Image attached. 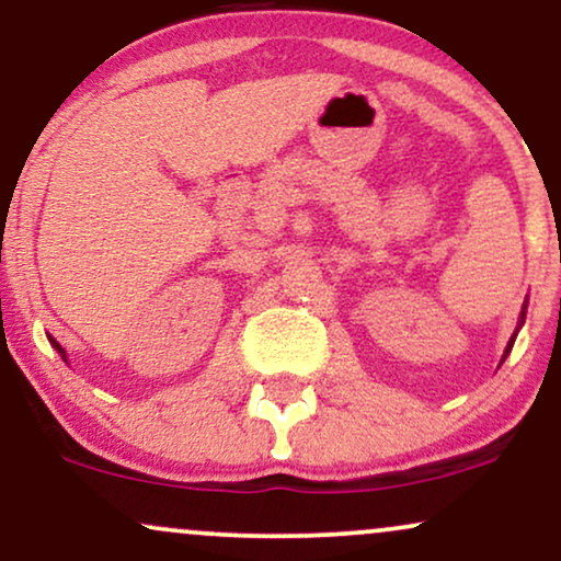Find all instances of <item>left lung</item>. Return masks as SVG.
Wrapping results in <instances>:
<instances>
[{
	"instance_id": "1",
	"label": "left lung",
	"mask_w": 561,
	"mask_h": 561,
	"mask_svg": "<svg viewBox=\"0 0 561 561\" xmlns=\"http://www.w3.org/2000/svg\"><path fill=\"white\" fill-rule=\"evenodd\" d=\"M519 324H525V308H523V313H519ZM514 337H517V332L512 334V340H508V345H506V351H504V358L508 356V353H512V345H514ZM504 358H501V362H504Z\"/></svg>"
}]
</instances>
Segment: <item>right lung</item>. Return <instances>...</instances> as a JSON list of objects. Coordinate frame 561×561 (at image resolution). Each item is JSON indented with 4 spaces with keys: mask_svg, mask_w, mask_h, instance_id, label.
Here are the masks:
<instances>
[{
    "mask_svg": "<svg viewBox=\"0 0 561 561\" xmlns=\"http://www.w3.org/2000/svg\"><path fill=\"white\" fill-rule=\"evenodd\" d=\"M53 345L57 347V353H60V356H62V358H66V351H62V347H60V345H57V343H55V340H53ZM66 362H68V358H66Z\"/></svg>",
    "mask_w": 561,
    "mask_h": 561,
    "instance_id": "1",
    "label": "right lung"
}]
</instances>
